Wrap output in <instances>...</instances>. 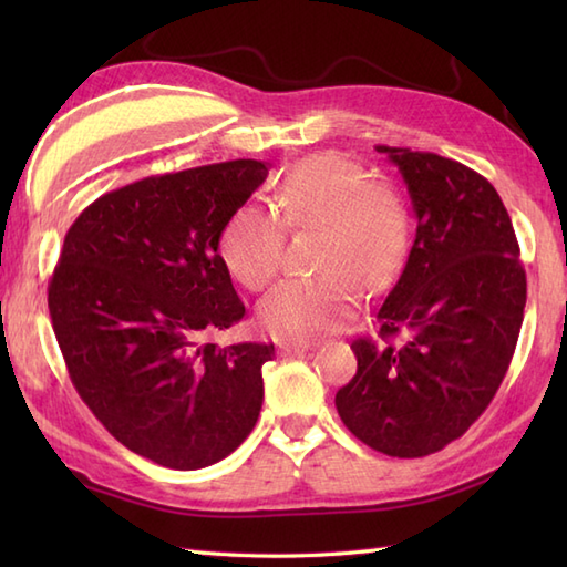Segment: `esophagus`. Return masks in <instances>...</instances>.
Instances as JSON below:
<instances>
[{"mask_svg":"<svg viewBox=\"0 0 567 567\" xmlns=\"http://www.w3.org/2000/svg\"><path fill=\"white\" fill-rule=\"evenodd\" d=\"M319 346L317 341H280L277 343V351L280 355H299V353H307L311 348Z\"/></svg>","mask_w":567,"mask_h":567,"instance_id":"1","label":"esophagus"}]
</instances>
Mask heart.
<instances>
[{
    "label": "heart",
    "instance_id": "obj_1",
    "mask_svg": "<svg viewBox=\"0 0 567 567\" xmlns=\"http://www.w3.org/2000/svg\"><path fill=\"white\" fill-rule=\"evenodd\" d=\"M277 214L244 204L221 234V258L246 287L262 290L280 270L285 227L319 228L311 277H292L262 299L265 329L285 339H311L358 307V285L380 292L400 272L409 248V216L400 195L336 153L299 161L275 189Z\"/></svg>",
    "mask_w": 567,
    "mask_h": 567
}]
</instances>
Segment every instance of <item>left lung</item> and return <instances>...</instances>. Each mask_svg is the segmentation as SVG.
Instances as JSON below:
<instances>
[{"instance_id":"1","label":"left lung","mask_w":567,"mask_h":567,"mask_svg":"<svg viewBox=\"0 0 567 567\" xmlns=\"http://www.w3.org/2000/svg\"><path fill=\"white\" fill-rule=\"evenodd\" d=\"M400 167L416 238L378 309V339L351 343L353 380L336 409L355 439L421 457L461 439L507 375L526 307V270L487 179L436 153L375 146Z\"/></svg>"}]
</instances>
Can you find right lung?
<instances>
[{
  "instance_id": "obj_1",
  "label": "right lung",
  "mask_w": 567,
  "mask_h": 567,
  "mask_svg": "<svg viewBox=\"0 0 567 567\" xmlns=\"http://www.w3.org/2000/svg\"><path fill=\"white\" fill-rule=\"evenodd\" d=\"M265 177L260 161H226L106 192L70 226L48 282L82 402L163 467L219 463L258 421L275 346L204 339L246 315L219 238Z\"/></svg>"
}]
</instances>
